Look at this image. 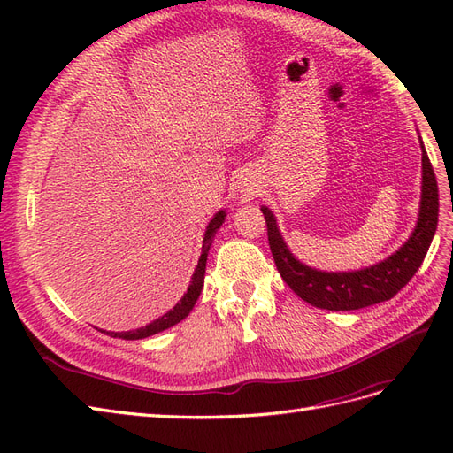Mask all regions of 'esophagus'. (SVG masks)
<instances>
[{
  "label": "esophagus",
  "instance_id": "1",
  "mask_svg": "<svg viewBox=\"0 0 453 453\" xmlns=\"http://www.w3.org/2000/svg\"><path fill=\"white\" fill-rule=\"evenodd\" d=\"M255 187H257V185H255V183H251V181H243L240 188H242V193H243V195H248V196H251L253 193H257V190H255Z\"/></svg>",
  "mask_w": 453,
  "mask_h": 453
}]
</instances>
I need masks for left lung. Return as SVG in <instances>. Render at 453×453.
<instances>
[{"mask_svg":"<svg viewBox=\"0 0 453 453\" xmlns=\"http://www.w3.org/2000/svg\"><path fill=\"white\" fill-rule=\"evenodd\" d=\"M421 143V202L418 223L412 234L381 263L368 268L353 272H323L311 268L291 253L278 228L276 217L263 205V211L268 226V243L283 281L291 289L306 300L308 304L331 310V311H349L386 303L399 293L403 287L412 280L418 268L421 266L425 255L438 225V185L436 177L427 157V150Z\"/></svg>","mask_w":453,"mask_h":453,"instance_id":"1","label":"left lung"}]
</instances>
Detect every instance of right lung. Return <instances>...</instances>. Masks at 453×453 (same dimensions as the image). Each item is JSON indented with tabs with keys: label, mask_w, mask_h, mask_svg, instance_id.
<instances>
[{
	"label": "right lung",
	"mask_w": 453,
	"mask_h": 453,
	"mask_svg": "<svg viewBox=\"0 0 453 453\" xmlns=\"http://www.w3.org/2000/svg\"><path fill=\"white\" fill-rule=\"evenodd\" d=\"M225 210H219L213 219L210 221V225L205 226V234H203V243H202V255L198 258V265L195 268V273H193V281H190L187 293L181 296L180 303H177L170 311H166L162 315V318L155 319L153 323H149L142 328H135V331H122V333H107L109 336L113 338H122V340H142V338H147V336H153V334H158L162 331H166V328L177 325L180 321H183L187 315L190 313V310L195 308L196 300L202 293V287H203V276H205V263H208V253H210V248L213 243V238L217 234V230L221 228V225L225 223ZM105 333V331H104Z\"/></svg>",
	"instance_id": "right-lung-1"
}]
</instances>
